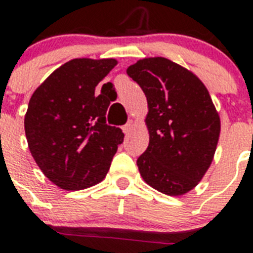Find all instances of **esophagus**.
Here are the masks:
<instances>
[{
  "label": "esophagus",
  "instance_id": "obj_1",
  "mask_svg": "<svg viewBox=\"0 0 253 253\" xmlns=\"http://www.w3.org/2000/svg\"><path fill=\"white\" fill-rule=\"evenodd\" d=\"M132 127H134V121H128V122L122 127L123 132H125L126 135H128L131 132V130H132Z\"/></svg>",
  "mask_w": 253,
  "mask_h": 253
}]
</instances>
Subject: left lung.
<instances>
[{"label": "left lung", "instance_id": "obj_1", "mask_svg": "<svg viewBox=\"0 0 253 253\" xmlns=\"http://www.w3.org/2000/svg\"><path fill=\"white\" fill-rule=\"evenodd\" d=\"M148 102L150 144L136 160L143 180L168 196L192 190L209 169L220 121L202 81L166 57H148L127 68Z\"/></svg>", "mask_w": 253, "mask_h": 253}]
</instances>
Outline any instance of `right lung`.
<instances>
[{
	"label": "right lung",
	"instance_id": "obj_1",
	"mask_svg": "<svg viewBox=\"0 0 253 253\" xmlns=\"http://www.w3.org/2000/svg\"><path fill=\"white\" fill-rule=\"evenodd\" d=\"M115 65L114 59H73L30 98L25 117L30 152L59 188L81 190L101 182L123 142L122 130L106 123L111 99L102 90L95 93Z\"/></svg>",
	"mask_w": 253,
	"mask_h": 253
}]
</instances>
